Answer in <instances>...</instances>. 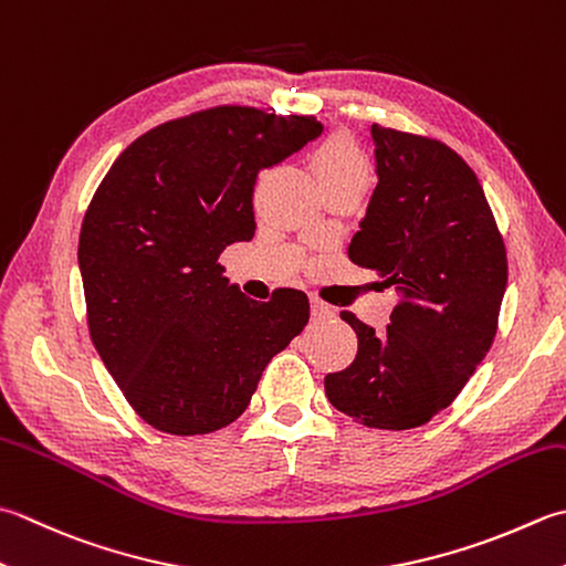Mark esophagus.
<instances>
[{"label":"esophagus","mask_w":566,"mask_h":566,"mask_svg":"<svg viewBox=\"0 0 566 566\" xmlns=\"http://www.w3.org/2000/svg\"><path fill=\"white\" fill-rule=\"evenodd\" d=\"M312 316L316 318V321H324V318H334L336 316V308L331 306V304H326L324 298H318V296H312Z\"/></svg>","instance_id":"34e87169"}]
</instances>
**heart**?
<instances>
[{"label":"heart","instance_id":"obj_1","mask_svg":"<svg viewBox=\"0 0 566 566\" xmlns=\"http://www.w3.org/2000/svg\"><path fill=\"white\" fill-rule=\"evenodd\" d=\"M312 169L324 193L336 188H363L365 191L373 176L368 154L348 132H334L318 144L312 154Z\"/></svg>","mask_w":566,"mask_h":566}]
</instances>
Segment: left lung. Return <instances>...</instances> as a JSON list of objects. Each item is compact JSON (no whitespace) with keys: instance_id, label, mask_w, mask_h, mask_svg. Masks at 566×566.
Instances as JSON below:
<instances>
[{"instance_id":"8db88e82","label":"left lung","mask_w":566,"mask_h":566,"mask_svg":"<svg viewBox=\"0 0 566 566\" xmlns=\"http://www.w3.org/2000/svg\"><path fill=\"white\" fill-rule=\"evenodd\" d=\"M378 186L348 258L395 286L390 324L340 318L358 336L326 375L338 412L373 429H415L449 407L491 350L507 284L505 242L471 166L444 142L370 127Z\"/></svg>"}]
</instances>
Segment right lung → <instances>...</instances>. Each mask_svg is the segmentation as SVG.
Segmentation results:
<instances>
[{
	"instance_id": "1",
	"label": "right lung",
	"mask_w": 566,
	"mask_h": 566,
	"mask_svg": "<svg viewBox=\"0 0 566 566\" xmlns=\"http://www.w3.org/2000/svg\"><path fill=\"white\" fill-rule=\"evenodd\" d=\"M318 135L312 115L218 105L144 132L99 181L77 242L87 331L154 429L193 437L235 422L306 326L304 292L252 302L218 258L254 235L258 174Z\"/></svg>"
}]
</instances>
